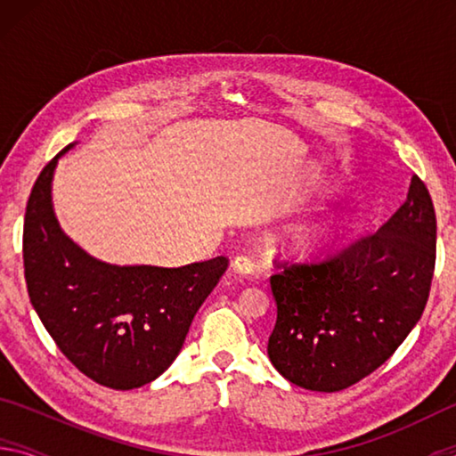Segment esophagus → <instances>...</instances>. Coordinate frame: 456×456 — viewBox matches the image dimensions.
Instances as JSON below:
<instances>
[{"instance_id":"1","label":"esophagus","mask_w":456,"mask_h":456,"mask_svg":"<svg viewBox=\"0 0 456 456\" xmlns=\"http://www.w3.org/2000/svg\"><path fill=\"white\" fill-rule=\"evenodd\" d=\"M231 267H233V272L239 275H249L256 272V264H253L247 256H237L233 261H231Z\"/></svg>"}]
</instances>
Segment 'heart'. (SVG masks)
Returning a JSON list of instances; mask_svg holds the SVG:
<instances>
[{"label":"heart","mask_w":456,"mask_h":456,"mask_svg":"<svg viewBox=\"0 0 456 456\" xmlns=\"http://www.w3.org/2000/svg\"><path fill=\"white\" fill-rule=\"evenodd\" d=\"M344 231L342 221L336 217H326L320 221H314L310 225L296 231V235L291 239V249L297 256H315L322 253L328 245H331Z\"/></svg>","instance_id":"obj_1"}]
</instances>
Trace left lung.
Here are the masks:
<instances>
[{
  "mask_svg": "<svg viewBox=\"0 0 456 456\" xmlns=\"http://www.w3.org/2000/svg\"><path fill=\"white\" fill-rule=\"evenodd\" d=\"M436 259V215L412 176L400 209L372 235L320 264H277V304L267 354L291 384L338 392L380 368L428 302Z\"/></svg>",
  "mask_w": 456,
  "mask_h": 456,
  "instance_id": "left-lung-1",
  "label": "left lung"
}]
</instances>
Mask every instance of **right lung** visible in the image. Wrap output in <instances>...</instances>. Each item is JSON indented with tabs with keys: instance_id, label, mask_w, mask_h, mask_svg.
<instances>
[{
	"instance_id": "add662e5",
	"label": "right lung",
	"mask_w": 456,
	"mask_h": 456,
	"mask_svg": "<svg viewBox=\"0 0 456 456\" xmlns=\"http://www.w3.org/2000/svg\"><path fill=\"white\" fill-rule=\"evenodd\" d=\"M56 154L29 192L24 269L29 302L60 352L114 390L152 382L173 364L200 304L229 265L215 257L183 267L110 265L60 229L52 207Z\"/></svg>"
}]
</instances>
